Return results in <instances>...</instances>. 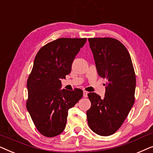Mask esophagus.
I'll return each mask as SVG.
<instances>
[{"label": "esophagus", "instance_id": "1", "mask_svg": "<svg viewBox=\"0 0 153 153\" xmlns=\"http://www.w3.org/2000/svg\"><path fill=\"white\" fill-rule=\"evenodd\" d=\"M88 92L87 91H83V97H88Z\"/></svg>", "mask_w": 153, "mask_h": 153}]
</instances>
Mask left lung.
<instances>
[{
    "mask_svg": "<svg viewBox=\"0 0 153 153\" xmlns=\"http://www.w3.org/2000/svg\"><path fill=\"white\" fill-rule=\"evenodd\" d=\"M100 76L106 79L105 97L88 94L90 128L100 136H110L121 127L134 103L136 76L126 47L111 37L88 38Z\"/></svg>",
    "mask_w": 153,
    "mask_h": 153,
    "instance_id": "1",
    "label": "left lung"
}]
</instances>
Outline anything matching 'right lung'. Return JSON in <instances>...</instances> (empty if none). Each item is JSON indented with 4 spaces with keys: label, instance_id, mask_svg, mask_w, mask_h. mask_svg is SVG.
Instances as JSON below:
<instances>
[{
    "label": "right lung",
    "instance_id": "1",
    "mask_svg": "<svg viewBox=\"0 0 153 153\" xmlns=\"http://www.w3.org/2000/svg\"><path fill=\"white\" fill-rule=\"evenodd\" d=\"M86 38H59L39 50L28 81L26 108L39 132L47 137L65 128L68 110L82 97L83 91L60 90L61 79L72 70L75 56Z\"/></svg>",
    "mask_w": 153,
    "mask_h": 153
}]
</instances>
